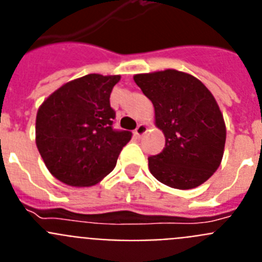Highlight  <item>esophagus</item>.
Here are the masks:
<instances>
[{
    "instance_id": "obj_1",
    "label": "esophagus",
    "mask_w": 262,
    "mask_h": 262,
    "mask_svg": "<svg viewBox=\"0 0 262 262\" xmlns=\"http://www.w3.org/2000/svg\"><path fill=\"white\" fill-rule=\"evenodd\" d=\"M148 131V126L145 123H140L135 129V136L136 138H142L145 133Z\"/></svg>"
}]
</instances>
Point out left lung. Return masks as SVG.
I'll return each mask as SVG.
<instances>
[{
    "label": "left lung",
    "instance_id": "left-lung-1",
    "mask_svg": "<svg viewBox=\"0 0 262 262\" xmlns=\"http://www.w3.org/2000/svg\"><path fill=\"white\" fill-rule=\"evenodd\" d=\"M134 80L154 103L155 124L165 136L163 152L148 157L149 172L173 189L202 185L221 165L226 144V123L211 92L176 69L140 73Z\"/></svg>",
    "mask_w": 262,
    "mask_h": 262
}]
</instances>
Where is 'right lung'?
<instances>
[{
    "label": "right lung",
    "mask_w": 262,
    "mask_h": 262,
    "mask_svg": "<svg viewBox=\"0 0 262 262\" xmlns=\"http://www.w3.org/2000/svg\"><path fill=\"white\" fill-rule=\"evenodd\" d=\"M120 76L92 73L55 90L38 108L35 142L51 174L69 186H93L115 168L129 131H115L111 90Z\"/></svg>",
    "instance_id": "right-lung-1"
}]
</instances>
